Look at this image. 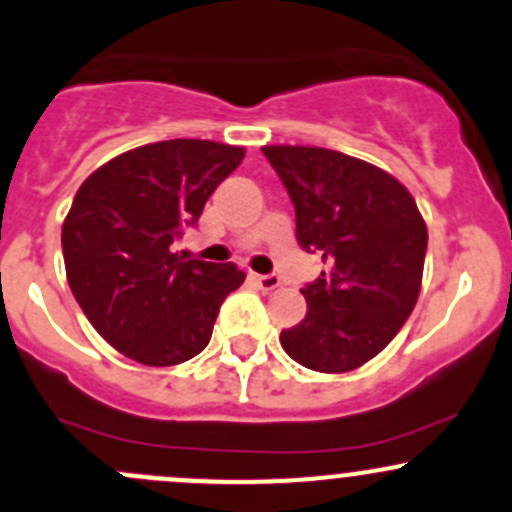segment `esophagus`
Instances as JSON below:
<instances>
[{
    "label": "esophagus",
    "instance_id": "esophagus-1",
    "mask_svg": "<svg viewBox=\"0 0 512 512\" xmlns=\"http://www.w3.org/2000/svg\"><path fill=\"white\" fill-rule=\"evenodd\" d=\"M252 280H255V285L265 292H272L280 287V277L277 275H252Z\"/></svg>",
    "mask_w": 512,
    "mask_h": 512
}]
</instances>
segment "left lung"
Here are the masks:
<instances>
[{"instance_id": "8db88e82", "label": "left lung", "mask_w": 512, "mask_h": 512, "mask_svg": "<svg viewBox=\"0 0 512 512\" xmlns=\"http://www.w3.org/2000/svg\"><path fill=\"white\" fill-rule=\"evenodd\" d=\"M290 192L297 242L325 270L300 290L307 315L280 332L287 355L317 372H350L388 347L418 302L428 227L390 172L325 147L267 145Z\"/></svg>"}]
</instances>
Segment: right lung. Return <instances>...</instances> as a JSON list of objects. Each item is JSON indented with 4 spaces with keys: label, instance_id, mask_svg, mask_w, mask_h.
Returning a JSON list of instances; mask_svg holds the SVG:
<instances>
[{
    "label": "right lung",
    "instance_id": "obj_1",
    "mask_svg": "<svg viewBox=\"0 0 512 512\" xmlns=\"http://www.w3.org/2000/svg\"><path fill=\"white\" fill-rule=\"evenodd\" d=\"M242 157L245 147L212 140L152 142L82 182L62 225L64 270L87 320L117 352L167 367L207 347L245 272L185 260L175 240Z\"/></svg>",
    "mask_w": 512,
    "mask_h": 512
}]
</instances>
